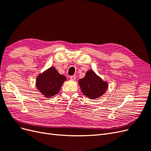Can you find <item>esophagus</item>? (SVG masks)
<instances>
[{"instance_id": "obj_1", "label": "esophagus", "mask_w": 151, "mask_h": 151, "mask_svg": "<svg viewBox=\"0 0 151 151\" xmlns=\"http://www.w3.org/2000/svg\"><path fill=\"white\" fill-rule=\"evenodd\" d=\"M70 79L72 81H75L76 79V76H72L70 77Z\"/></svg>"}]
</instances>
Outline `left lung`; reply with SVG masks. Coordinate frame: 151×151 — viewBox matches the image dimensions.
I'll use <instances>...</instances> for the list:
<instances>
[{
    "label": "left lung",
    "instance_id": "obj_1",
    "mask_svg": "<svg viewBox=\"0 0 151 151\" xmlns=\"http://www.w3.org/2000/svg\"><path fill=\"white\" fill-rule=\"evenodd\" d=\"M81 91L85 96L91 99L99 98L108 89V83L104 81L93 70L86 72L85 77L79 80Z\"/></svg>",
    "mask_w": 151,
    "mask_h": 151
}]
</instances>
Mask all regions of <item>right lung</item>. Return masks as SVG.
Wrapping results in <instances>:
<instances>
[{"mask_svg":"<svg viewBox=\"0 0 151 151\" xmlns=\"http://www.w3.org/2000/svg\"><path fill=\"white\" fill-rule=\"evenodd\" d=\"M65 81L64 76L59 74L54 67H51L38 76L36 86L45 97L50 98L60 91Z\"/></svg>","mask_w":151,"mask_h":151,"instance_id":"obj_1","label":"right lung"}]
</instances>
